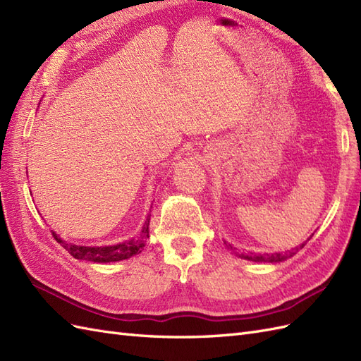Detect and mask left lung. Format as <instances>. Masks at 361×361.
Instances as JSON below:
<instances>
[{"mask_svg": "<svg viewBox=\"0 0 361 361\" xmlns=\"http://www.w3.org/2000/svg\"><path fill=\"white\" fill-rule=\"evenodd\" d=\"M305 247V243L302 245V247L300 248H303ZM231 248V247H230ZM289 254H291V256H293V254H295L294 252V250H293V252H289ZM240 257H245V259H248V260H256V262H263V260H268V262H282V260H285L288 256H282V254H272V256H267V257H263V256H254V257H251V256H243V254H242V256Z\"/></svg>", "mask_w": 361, "mask_h": 361, "instance_id": "8db88e82", "label": "left lung"}]
</instances>
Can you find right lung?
Segmentation results:
<instances>
[{
    "label": "right lung",
    "mask_w": 361,
    "mask_h": 361,
    "mask_svg": "<svg viewBox=\"0 0 361 361\" xmlns=\"http://www.w3.org/2000/svg\"><path fill=\"white\" fill-rule=\"evenodd\" d=\"M148 225H150V217H147V221L142 226V231H140L137 239H131L124 243L113 245V247H78V245L61 240L55 233L51 234H54L55 240L61 247H64L75 259H84L96 263H109L130 259L131 256H136V254L142 251L145 247V240L148 239Z\"/></svg>",
    "instance_id": "add662e5"
}]
</instances>
